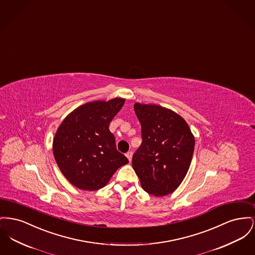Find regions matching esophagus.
Here are the masks:
<instances>
[{
    "label": "esophagus",
    "mask_w": 255,
    "mask_h": 255,
    "mask_svg": "<svg viewBox=\"0 0 255 255\" xmlns=\"http://www.w3.org/2000/svg\"><path fill=\"white\" fill-rule=\"evenodd\" d=\"M126 156L128 157V159L129 160V162H131V159H132V151L127 152V153H126Z\"/></svg>",
    "instance_id": "esophagus-1"
}]
</instances>
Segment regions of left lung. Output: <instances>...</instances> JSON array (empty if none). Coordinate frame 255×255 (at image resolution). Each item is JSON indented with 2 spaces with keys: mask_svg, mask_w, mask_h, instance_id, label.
Masks as SVG:
<instances>
[{
  "mask_svg": "<svg viewBox=\"0 0 255 255\" xmlns=\"http://www.w3.org/2000/svg\"><path fill=\"white\" fill-rule=\"evenodd\" d=\"M143 142L132 157L142 188L152 196L173 193L187 174L195 137L186 121L169 108L134 104Z\"/></svg>",
  "mask_w": 255,
  "mask_h": 255,
  "instance_id": "left-lung-1",
  "label": "left lung"
}]
</instances>
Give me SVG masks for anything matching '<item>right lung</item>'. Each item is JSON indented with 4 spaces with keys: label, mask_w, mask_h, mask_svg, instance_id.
Returning <instances> with one entry per match:
<instances>
[{
    "label": "right lung",
    "mask_w": 255,
    "mask_h": 255,
    "mask_svg": "<svg viewBox=\"0 0 255 255\" xmlns=\"http://www.w3.org/2000/svg\"><path fill=\"white\" fill-rule=\"evenodd\" d=\"M125 99L84 104L68 114L53 141L54 159L68 181L84 191L105 187L128 158L117 150L109 124Z\"/></svg>",
    "instance_id": "right-lung-1"
}]
</instances>
